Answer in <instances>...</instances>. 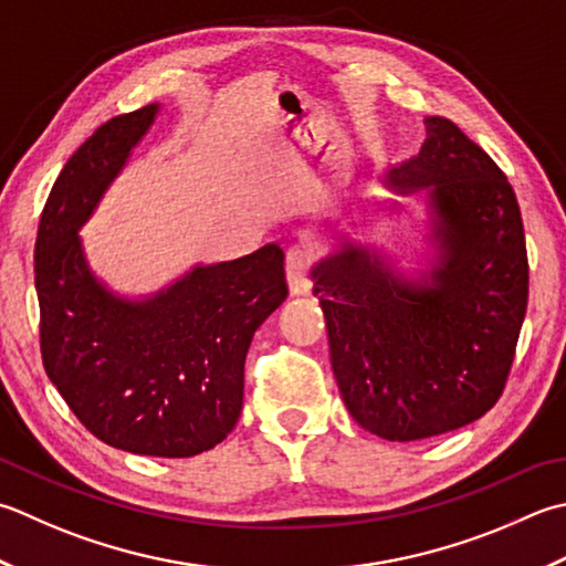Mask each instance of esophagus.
Segmentation results:
<instances>
[{"label":"esophagus","instance_id":"obj_1","mask_svg":"<svg viewBox=\"0 0 566 566\" xmlns=\"http://www.w3.org/2000/svg\"><path fill=\"white\" fill-rule=\"evenodd\" d=\"M314 254L304 245H294L286 250L284 270H286V284H290L292 294H306L308 292V272H312Z\"/></svg>","mask_w":566,"mask_h":566}]
</instances>
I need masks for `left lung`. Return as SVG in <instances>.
Returning <instances> with one entry per match:
<instances>
[{
	"label": "left lung",
	"instance_id": "1",
	"mask_svg": "<svg viewBox=\"0 0 566 566\" xmlns=\"http://www.w3.org/2000/svg\"><path fill=\"white\" fill-rule=\"evenodd\" d=\"M385 186L424 193L439 242L434 284L405 280L356 242L312 270L331 368L360 427L390 441L467 427L503 395L527 308L525 230L513 186L447 117Z\"/></svg>",
	"mask_w": 566,
	"mask_h": 566
}]
</instances>
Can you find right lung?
I'll return each instance as SVG.
<instances>
[{
    "instance_id": "right-lung-1",
    "label": "right lung",
    "mask_w": 566,
    "mask_h": 566,
    "mask_svg": "<svg viewBox=\"0 0 566 566\" xmlns=\"http://www.w3.org/2000/svg\"><path fill=\"white\" fill-rule=\"evenodd\" d=\"M157 105L99 125L43 206L33 274L43 368L81 424L105 444L186 459L235 427L254 331L286 298L284 252L196 268L147 302L109 294L83 258L81 228Z\"/></svg>"
}]
</instances>
